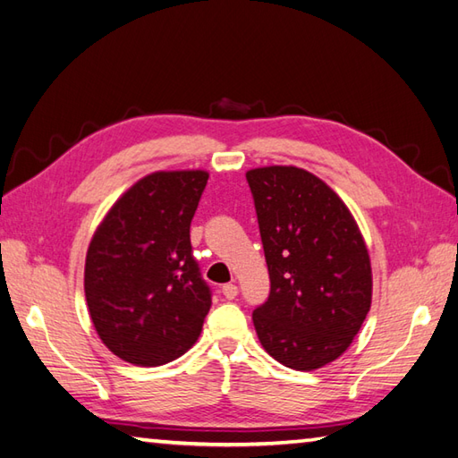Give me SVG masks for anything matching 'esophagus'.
<instances>
[{"label":"esophagus","mask_w":458,"mask_h":458,"mask_svg":"<svg viewBox=\"0 0 458 458\" xmlns=\"http://www.w3.org/2000/svg\"><path fill=\"white\" fill-rule=\"evenodd\" d=\"M222 294H225V299H228V301L236 299V296H238V286H236V284H232V283H228V284L222 286Z\"/></svg>","instance_id":"1"}]
</instances>
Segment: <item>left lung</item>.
Here are the masks:
<instances>
[{"label":"left lung","mask_w":458,"mask_h":458,"mask_svg":"<svg viewBox=\"0 0 458 458\" xmlns=\"http://www.w3.org/2000/svg\"><path fill=\"white\" fill-rule=\"evenodd\" d=\"M271 293L253 312L267 353L316 370L353 344L373 301V269L357 220L320 177L294 165L246 172Z\"/></svg>","instance_id":"1"}]
</instances>
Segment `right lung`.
Returning a JSON list of instances; mask_svg holds the SVG:
<instances>
[{
  "label": "right lung",
  "mask_w": 458,
  "mask_h": 458,
  "mask_svg": "<svg viewBox=\"0 0 458 458\" xmlns=\"http://www.w3.org/2000/svg\"><path fill=\"white\" fill-rule=\"evenodd\" d=\"M207 179L205 169L148 174L93 232L85 301L99 339L126 363L165 365L200 335L212 301L189 228Z\"/></svg>",
  "instance_id": "1"
}]
</instances>
